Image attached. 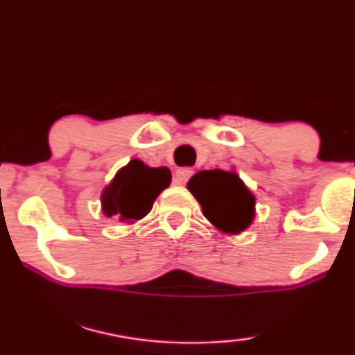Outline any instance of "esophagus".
Returning a JSON list of instances; mask_svg holds the SVG:
<instances>
[{
	"instance_id": "1",
	"label": "esophagus",
	"mask_w": 355,
	"mask_h": 355,
	"mask_svg": "<svg viewBox=\"0 0 355 355\" xmlns=\"http://www.w3.org/2000/svg\"><path fill=\"white\" fill-rule=\"evenodd\" d=\"M192 174H194V171H192L191 168H181V169H178L176 171V174H174V182L176 184H186L189 179H191V176Z\"/></svg>"
}]
</instances>
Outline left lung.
<instances>
[{"label":"left lung","instance_id":"1","mask_svg":"<svg viewBox=\"0 0 355 355\" xmlns=\"http://www.w3.org/2000/svg\"><path fill=\"white\" fill-rule=\"evenodd\" d=\"M187 189L202 205V214L223 233L238 234L254 218L256 199L233 171H200L189 179Z\"/></svg>","mask_w":355,"mask_h":355}]
</instances>
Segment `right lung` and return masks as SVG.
Masks as SVG:
<instances>
[{
    "mask_svg": "<svg viewBox=\"0 0 355 355\" xmlns=\"http://www.w3.org/2000/svg\"><path fill=\"white\" fill-rule=\"evenodd\" d=\"M169 184L171 171L168 168H150L144 161L132 159L127 166L119 169L101 194L104 215L127 223L141 220Z\"/></svg>",
    "mask_w": 355,
    "mask_h": 355,
    "instance_id": "obj_1",
    "label": "right lung"
}]
</instances>
